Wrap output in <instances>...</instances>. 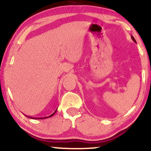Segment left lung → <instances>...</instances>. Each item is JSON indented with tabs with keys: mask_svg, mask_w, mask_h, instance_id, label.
<instances>
[{
	"mask_svg": "<svg viewBox=\"0 0 151 151\" xmlns=\"http://www.w3.org/2000/svg\"><path fill=\"white\" fill-rule=\"evenodd\" d=\"M131 39H132V40H133V42H136V40H135V39H134V37H133V36H132V35H131Z\"/></svg>",
	"mask_w": 151,
	"mask_h": 151,
	"instance_id": "8db88e82",
	"label": "left lung"
}]
</instances>
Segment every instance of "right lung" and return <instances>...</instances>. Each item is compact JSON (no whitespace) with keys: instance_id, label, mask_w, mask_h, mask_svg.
Wrapping results in <instances>:
<instances>
[{"instance_id":"right-lung-1","label":"right lung","mask_w":151,"mask_h":151,"mask_svg":"<svg viewBox=\"0 0 151 151\" xmlns=\"http://www.w3.org/2000/svg\"><path fill=\"white\" fill-rule=\"evenodd\" d=\"M57 110H58V109H56V111H55V112H54V113H53L52 114V115H50V116H47V117H45V119H47V118H49V117H51V116H52L54 115V114H55V113H56ZM30 119H31V118H30Z\"/></svg>"}]
</instances>
